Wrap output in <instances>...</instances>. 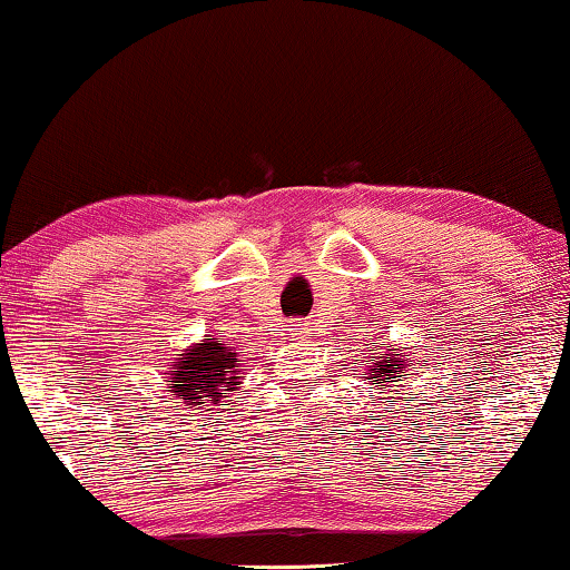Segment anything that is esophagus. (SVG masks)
<instances>
[{
  "label": "esophagus",
  "mask_w": 570,
  "mask_h": 570,
  "mask_svg": "<svg viewBox=\"0 0 570 570\" xmlns=\"http://www.w3.org/2000/svg\"><path fill=\"white\" fill-rule=\"evenodd\" d=\"M291 332H293V337H306V327H303V324H291Z\"/></svg>",
  "instance_id": "esophagus-1"
}]
</instances>
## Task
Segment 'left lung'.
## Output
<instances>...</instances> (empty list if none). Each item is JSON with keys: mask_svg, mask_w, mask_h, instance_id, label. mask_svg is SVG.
I'll list each match as a JSON object with an SVG mask.
<instances>
[{"mask_svg": "<svg viewBox=\"0 0 570 570\" xmlns=\"http://www.w3.org/2000/svg\"><path fill=\"white\" fill-rule=\"evenodd\" d=\"M374 366L368 368V380H372L374 387H390V382H397V376L405 380V368H409V358H403L401 348H393L387 345L380 356H372Z\"/></svg>", "mask_w": 570, "mask_h": 570, "instance_id": "left-lung-1", "label": "left lung"}]
</instances>
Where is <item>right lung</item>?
Returning <instances> with one entry per match:
<instances>
[{"label": "right lung", "mask_w": 570, "mask_h": 570, "mask_svg": "<svg viewBox=\"0 0 570 570\" xmlns=\"http://www.w3.org/2000/svg\"><path fill=\"white\" fill-rule=\"evenodd\" d=\"M238 380V356L230 345H225L222 337L206 335L202 343L190 345L186 353H180V358L173 361L169 393H175L190 409L196 405L202 409L204 401L219 403L222 397L230 395Z\"/></svg>", "instance_id": "obj_1"}]
</instances>
